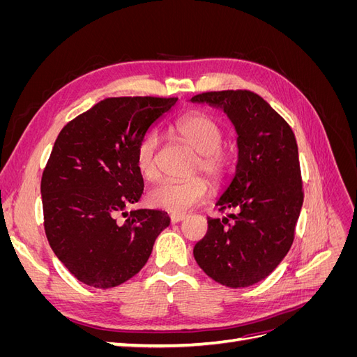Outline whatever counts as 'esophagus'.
<instances>
[{"mask_svg": "<svg viewBox=\"0 0 357 357\" xmlns=\"http://www.w3.org/2000/svg\"><path fill=\"white\" fill-rule=\"evenodd\" d=\"M186 218H188L186 214H180V213H174V214L169 215V219H171L172 223H178V222H181V220H185Z\"/></svg>", "mask_w": 357, "mask_h": 357, "instance_id": "esophagus-1", "label": "esophagus"}]
</instances>
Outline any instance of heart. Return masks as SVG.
Segmentation results:
<instances>
[{"label":"heart","instance_id":"1","mask_svg":"<svg viewBox=\"0 0 357 357\" xmlns=\"http://www.w3.org/2000/svg\"><path fill=\"white\" fill-rule=\"evenodd\" d=\"M174 132L198 153L195 169L204 172L214 185L222 183L232 165L231 150L222 146L223 129L210 114L193 112L180 117L172 125ZM160 138L156 132L146 134L137 146V168L144 178L153 180L158 176L156 155ZM208 185L201 177L183 181L164 180L147 192L150 207L171 213L188 211L207 199Z\"/></svg>","mask_w":357,"mask_h":357}]
</instances>
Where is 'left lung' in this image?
<instances>
[{"instance_id":"1","label":"left lung","mask_w":357,"mask_h":357,"mask_svg":"<svg viewBox=\"0 0 357 357\" xmlns=\"http://www.w3.org/2000/svg\"><path fill=\"white\" fill-rule=\"evenodd\" d=\"M190 101L222 109L238 135L235 176L215 202L235 213L208 218V231L193 256L214 282L253 286L274 271L294 243L304 201L295 134L250 91L205 92Z\"/></svg>"}]
</instances>
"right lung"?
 <instances>
[{"label": "right lung", "instance_id": "obj_1", "mask_svg": "<svg viewBox=\"0 0 357 357\" xmlns=\"http://www.w3.org/2000/svg\"><path fill=\"white\" fill-rule=\"evenodd\" d=\"M177 98H107L62 128L43 171L41 199L52 250L79 282L110 289L139 273L158 235L160 210L125 211L142 198L137 146ZM119 212L128 215L125 222Z\"/></svg>", "mask_w": 357, "mask_h": 357}]
</instances>
